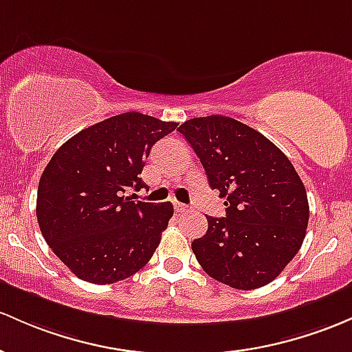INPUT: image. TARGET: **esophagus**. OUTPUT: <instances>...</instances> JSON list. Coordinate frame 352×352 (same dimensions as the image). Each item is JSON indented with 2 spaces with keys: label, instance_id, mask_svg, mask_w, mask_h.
<instances>
[{
  "label": "esophagus",
  "instance_id": "34e87169",
  "mask_svg": "<svg viewBox=\"0 0 352 352\" xmlns=\"http://www.w3.org/2000/svg\"><path fill=\"white\" fill-rule=\"evenodd\" d=\"M173 208H175L177 214H184V212H188V207L184 206V204H180V202H173Z\"/></svg>",
  "mask_w": 352,
  "mask_h": 352
}]
</instances>
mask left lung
<instances>
[{"mask_svg": "<svg viewBox=\"0 0 352 352\" xmlns=\"http://www.w3.org/2000/svg\"><path fill=\"white\" fill-rule=\"evenodd\" d=\"M226 199V217L206 215V235L192 242L210 277L250 291L272 283L306 237L309 202L294 165L269 138L222 115L179 126Z\"/></svg>", "mask_w": 352, "mask_h": 352, "instance_id": "obj_1", "label": "left lung"}]
</instances>
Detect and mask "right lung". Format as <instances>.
Listing matches in <instances>:
<instances>
[{
	"label": "right lung",
	"mask_w": 352,
	"mask_h": 352,
	"mask_svg": "<svg viewBox=\"0 0 352 352\" xmlns=\"http://www.w3.org/2000/svg\"><path fill=\"white\" fill-rule=\"evenodd\" d=\"M177 125L126 111L78 132L48 162L38 184V226L76 277L113 284L152 258L172 204H135L125 192L144 188L150 150Z\"/></svg>",
	"instance_id": "right-lung-1"
}]
</instances>
